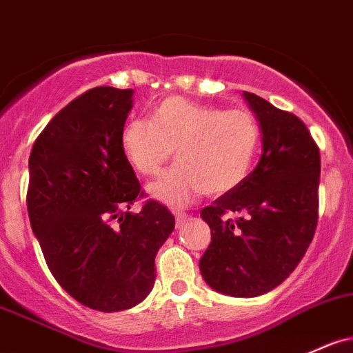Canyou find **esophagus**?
Listing matches in <instances>:
<instances>
[{
	"label": "esophagus",
	"mask_w": 353,
	"mask_h": 353,
	"mask_svg": "<svg viewBox=\"0 0 353 353\" xmlns=\"http://www.w3.org/2000/svg\"><path fill=\"white\" fill-rule=\"evenodd\" d=\"M174 216H176V226L181 228L183 224L185 223V219H188V214H185L184 211H181V209H176L174 211Z\"/></svg>",
	"instance_id": "esophagus-1"
}]
</instances>
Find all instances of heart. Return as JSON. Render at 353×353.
<instances>
[{
    "label": "heart",
    "mask_w": 353,
    "mask_h": 353,
    "mask_svg": "<svg viewBox=\"0 0 353 353\" xmlns=\"http://www.w3.org/2000/svg\"><path fill=\"white\" fill-rule=\"evenodd\" d=\"M259 144V127L243 108L219 110L183 97H169L150 120L123 125L120 147L142 176H156L176 149L177 162L149 192L169 206H185L201 192L219 196L241 184Z\"/></svg>",
    "instance_id": "1"
}]
</instances>
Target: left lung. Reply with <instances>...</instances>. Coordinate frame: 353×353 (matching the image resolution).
I'll list each match as a JSON object with an SVG mask.
<instances>
[{
  "label": "left lung",
  "mask_w": 353,
  "mask_h": 353,
  "mask_svg": "<svg viewBox=\"0 0 353 353\" xmlns=\"http://www.w3.org/2000/svg\"><path fill=\"white\" fill-rule=\"evenodd\" d=\"M243 97L261 127L263 152L241 184L201 211L211 243L199 270L216 292L253 298L283 283L312 243L319 221L320 152L296 115L250 92Z\"/></svg>",
  "instance_id": "obj_1"
}]
</instances>
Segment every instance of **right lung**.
I'll use <instances>...</instances> for the list:
<instances>
[{
  "instance_id": "right-lung-1",
  "label": "right lung",
  "mask_w": 353,
  "mask_h": 353,
  "mask_svg": "<svg viewBox=\"0 0 353 353\" xmlns=\"http://www.w3.org/2000/svg\"><path fill=\"white\" fill-rule=\"evenodd\" d=\"M132 88L95 87L61 108L34 141L26 194L46 265L70 296L92 310L141 303L156 281L154 259L174 231L170 211L142 196L120 134Z\"/></svg>"
}]
</instances>
